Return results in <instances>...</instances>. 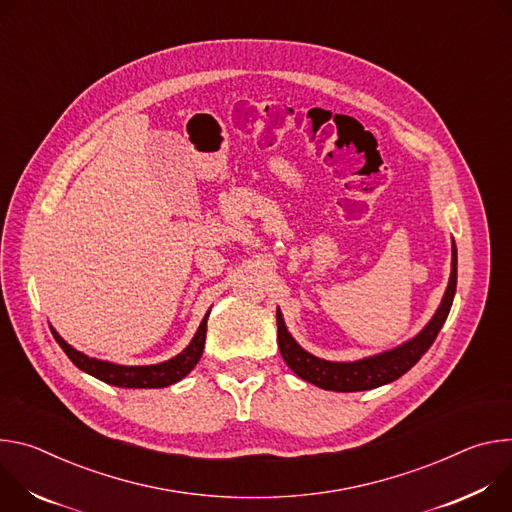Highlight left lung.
<instances>
[{
    "label": "left lung",
    "instance_id": "obj_1",
    "mask_svg": "<svg viewBox=\"0 0 512 512\" xmlns=\"http://www.w3.org/2000/svg\"><path fill=\"white\" fill-rule=\"evenodd\" d=\"M456 285H458V250H456V244H453L449 285L437 313L425 325V329L417 337H413L411 342L403 344L401 348H394L380 356L364 358L358 362H327L311 356L295 342L293 335L287 331L285 321H282V313L276 309L280 356L299 378L323 390L358 392V390H370V388L388 384L407 374L421 360V356L431 348L439 329L443 327L449 315L453 295H456Z\"/></svg>",
    "mask_w": 512,
    "mask_h": 512
}]
</instances>
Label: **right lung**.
Wrapping results in <instances>:
<instances>
[{
    "label": "right lung",
    "mask_w": 512,
    "mask_h": 512,
    "mask_svg": "<svg viewBox=\"0 0 512 512\" xmlns=\"http://www.w3.org/2000/svg\"><path fill=\"white\" fill-rule=\"evenodd\" d=\"M207 317H209V313L201 321L195 337L191 339V344L177 358L162 362V364H154V366H118V364H109V362L89 358V356L77 352L75 348H71L54 329H50V331L56 339V344L63 348V352L69 356V360L79 370H83L107 384L122 386V388H162V386H170V384L179 382L181 378H185L201 360V354L205 348Z\"/></svg>",
    "instance_id": "obj_1"
}]
</instances>
